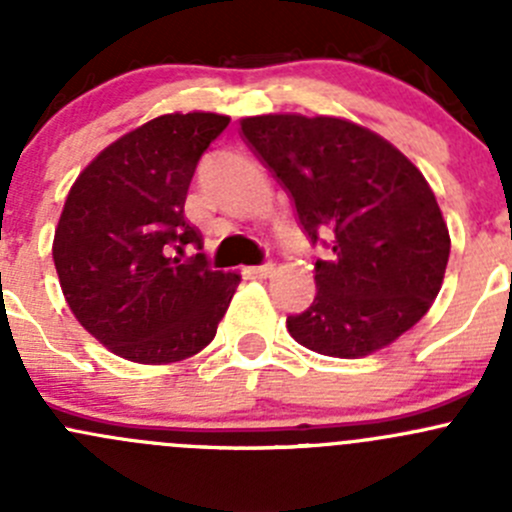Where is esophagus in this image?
I'll use <instances>...</instances> for the list:
<instances>
[{"instance_id":"obj_1","label":"esophagus","mask_w":512,"mask_h":512,"mask_svg":"<svg viewBox=\"0 0 512 512\" xmlns=\"http://www.w3.org/2000/svg\"><path fill=\"white\" fill-rule=\"evenodd\" d=\"M247 272H250L252 277H260V280H265V277H270L272 272H275V265H272V262H262V265L250 267Z\"/></svg>"}]
</instances>
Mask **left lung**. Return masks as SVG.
Masks as SVG:
<instances>
[{"label": "left lung", "instance_id": "left-lung-1", "mask_svg": "<svg viewBox=\"0 0 512 512\" xmlns=\"http://www.w3.org/2000/svg\"><path fill=\"white\" fill-rule=\"evenodd\" d=\"M240 126L292 198L304 235L332 252L314 262L317 297L287 317L289 334L312 352L356 359L409 332L436 299L451 252L421 170L342 118L270 113Z\"/></svg>", "mask_w": 512, "mask_h": 512}]
</instances>
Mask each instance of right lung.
Instances as JSON below:
<instances>
[{"label":"right lung","mask_w":512,"mask_h":512,"mask_svg":"<svg viewBox=\"0 0 512 512\" xmlns=\"http://www.w3.org/2000/svg\"><path fill=\"white\" fill-rule=\"evenodd\" d=\"M220 113H168L101 151L71 185L54 265L71 312L103 347L138 364H170L213 342L240 277L210 270L185 220L198 160L225 131Z\"/></svg>","instance_id":"right-lung-1"}]
</instances>
